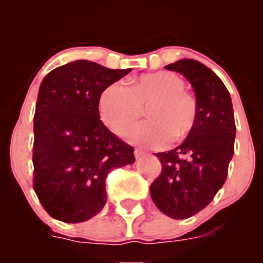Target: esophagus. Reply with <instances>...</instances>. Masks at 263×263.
Instances as JSON below:
<instances>
[{
	"label": "esophagus",
	"mask_w": 263,
	"mask_h": 263,
	"mask_svg": "<svg viewBox=\"0 0 263 263\" xmlns=\"http://www.w3.org/2000/svg\"><path fill=\"white\" fill-rule=\"evenodd\" d=\"M143 156H146V152H143V151L142 149H138V148H136L135 149V157L136 158H141V157H143Z\"/></svg>",
	"instance_id": "34e87169"
}]
</instances>
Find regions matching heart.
I'll return each instance as SVG.
<instances>
[{
  "instance_id": "b5f03b06",
  "label": "heart",
  "mask_w": 263,
  "mask_h": 263,
  "mask_svg": "<svg viewBox=\"0 0 263 263\" xmlns=\"http://www.w3.org/2000/svg\"><path fill=\"white\" fill-rule=\"evenodd\" d=\"M182 78L171 71L142 75L131 87L123 83L110 84L102 90L99 111L102 122L114 134L121 135L148 106V121L136 123L126 137L146 147H163L192 131L198 117L194 96L186 92Z\"/></svg>"
}]
</instances>
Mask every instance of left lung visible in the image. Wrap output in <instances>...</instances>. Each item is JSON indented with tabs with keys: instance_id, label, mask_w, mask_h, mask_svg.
Segmentation results:
<instances>
[{
	"instance_id": "obj_1",
	"label": "left lung",
	"mask_w": 263,
	"mask_h": 263,
	"mask_svg": "<svg viewBox=\"0 0 263 263\" xmlns=\"http://www.w3.org/2000/svg\"><path fill=\"white\" fill-rule=\"evenodd\" d=\"M192 84L195 126L177 148L157 153L162 173L151 184L156 206L172 219H188L210 204L224 185L236 136L231 96L221 79L194 59L165 66Z\"/></svg>"
}]
</instances>
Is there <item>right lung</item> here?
Here are the masks:
<instances>
[{"label":"right lung","instance_id":"1","mask_svg":"<svg viewBox=\"0 0 263 263\" xmlns=\"http://www.w3.org/2000/svg\"><path fill=\"white\" fill-rule=\"evenodd\" d=\"M131 69L75 60L45 75L34 114L33 186L50 216L83 222L107 200L105 180L135 163L134 148L100 121L99 99Z\"/></svg>","mask_w":263,"mask_h":263}]
</instances>
